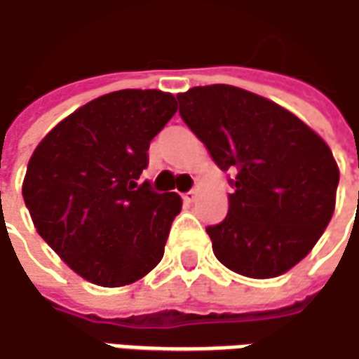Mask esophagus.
Here are the masks:
<instances>
[{
    "instance_id": "1",
    "label": "esophagus",
    "mask_w": 359,
    "mask_h": 359,
    "mask_svg": "<svg viewBox=\"0 0 359 359\" xmlns=\"http://www.w3.org/2000/svg\"><path fill=\"white\" fill-rule=\"evenodd\" d=\"M196 196H198V190L196 189H192L190 190V192H187V194H182V200H184V202H194V200H196Z\"/></svg>"
}]
</instances>
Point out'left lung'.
<instances>
[{
	"mask_svg": "<svg viewBox=\"0 0 359 359\" xmlns=\"http://www.w3.org/2000/svg\"><path fill=\"white\" fill-rule=\"evenodd\" d=\"M180 118L204 143L233 192L228 216L206 228L222 265L271 279L302 262L336 206L340 170L314 129L267 97L228 84L179 94Z\"/></svg>",
	"mask_w": 359,
	"mask_h": 359,
	"instance_id": "obj_1",
	"label": "left lung"
}]
</instances>
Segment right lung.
I'll return each instance as SVG.
<instances>
[{"label":"right lung","mask_w":359,"mask_h":359,"mask_svg":"<svg viewBox=\"0 0 359 359\" xmlns=\"http://www.w3.org/2000/svg\"><path fill=\"white\" fill-rule=\"evenodd\" d=\"M177 108L161 90L109 92L58 121L29 159L23 200L39 236L97 287L131 285L163 259L182 200L137 180Z\"/></svg>","instance_id":"add662e5"}]
</instances>
